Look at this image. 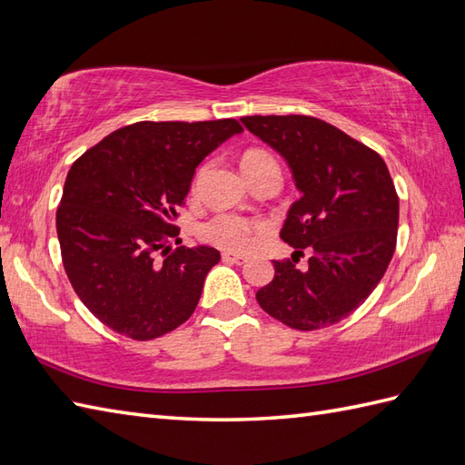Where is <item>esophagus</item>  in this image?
Returning <instances> with one entry per match:
<instances>
[{
    "label": "esophagus",
    "instance_id": "esophagus-1",
    "mask_svg": "<svg viewBox=\"0 0 465 465\" xmlns=\"http://www.w3.org/2000/svg\"><path fill=\"white\" fill-rule=\"evenodd\" d=\"M224 262H232V264H244L246 262V256L242 254H232V252H224L223 254Z\"/></svg>",
    "mask_w": 465,
    "mask_h": 465
}]
</instances>
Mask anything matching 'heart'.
Returning a JSON list of instances; mask_svg holds the SVG:
<instances>
[{"instance_id": "obj_1", "label": "heart", "mask_w": 465, "mask_h": 465, "mask_svg": "<svg viewBox=\"0 0 465 465\" xmlns=\"http://www.w3.org/2000/svg\"><path fill=\"white\" fill-rule=\"evenodd\" d=\"M241 165H242L244 175L251 181L256 175L264 173L266 169H278L274 155L262 150V147H251V150H246L242 153ZM203 175H205V167H201L195 173L193 183H191V193H197L199 191ZM260 231H262V223L248 219V217H241V214L221 213V214H214L213 219L201 224L199 236H201V241L217 246V248H221V251L246 252L252 248V244L256 241V234Z\"/></svg>"}]
</instances>
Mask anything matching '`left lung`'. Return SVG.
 I'll use <instances>...</instances> for the list:
<instances>
[{"label":"left lung","mask_w":465,"mask_h":465,"mask_svg":"<svg viewBox=\"0 0 465 465\" xmlns=\"http://www.w3.org/2000/svg\"><path fill=\"white\" fill-rule=\"evenodd\" d=\"M241 120L286 157L302 191L280 232L296 252L272 260L276 274L256 292L260 308L300 331L345 320L377 288L396 248L399 195L387 163L320 118ZM303 252L311 258L300 269Z\"/></svg>","instance_id":"obj_1"}]
</instances>
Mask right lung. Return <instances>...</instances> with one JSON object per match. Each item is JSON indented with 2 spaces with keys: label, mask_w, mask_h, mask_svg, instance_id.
<instances>
[{
  "label": "right lung",
  "mask_w": 465,
  "mask_h": 465,
  "mask_svg": "<svg viewBox=\"0 0 465 465\" xmlns=\"http://www.w3.org/2000/svg\"><path fill=\"white\" fill-rule=\"evenodd\" d=\"M239 120L135 122L86 150L69 169L56 234L76 296L112 331L150 341L195 312L221 254L177 246V209L197 165Z\"/></svg>",
  "instance_id": "add662e5"
}]
</instances>
